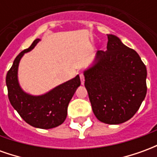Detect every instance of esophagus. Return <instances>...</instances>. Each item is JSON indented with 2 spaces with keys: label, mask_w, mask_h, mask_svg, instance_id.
Wrapping results in <instances>:
<instances>
[{
  "label": "esophagus",
  "mask_w": 157,
  "mask_h": 157,
  "mask_svg": "<svg viewBox=\"0 0 157 157\" xmlns=\"http://www.w3.org/2000/svg\"><path fill=\"white\" fill-rule=\"evenodd\" d=\"M80 78H81V83H82V85H84V83H85V76H84L83 73L80 74Z\"/></svg>",
  "instance_id": "obj_1"
}]
</instances>
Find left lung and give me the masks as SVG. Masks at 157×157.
I'll list each match as a JSON object with an SVG mask.
<instances>
[{"label": "left lung", "mask_w": 157, "mask_h": 157, "mask_svg": "<svg viewBox=\"0 0 157 157\" xmlns=\"http://www.w3.org/2000/svg\"><path fill=\"white\" fill-rule=\"evenodd\" d=\"M84 75L92 111L105 124L128 121L146 95L145 64L137 52L112 34L108 35L107 50L98 51L95 64Z\"/></svg>", "instance_id": "left-lung-1"}]
</instances>
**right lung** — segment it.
Wrapping results in <instances>:
<instances>
[{
	"mask_svg": "<svg viewBox=\"0 0 157 157\" xmlns=\"http://www.w3.org/2000/svg\"><path fill=\"white\" fill-rule=\"evenodd\" d=\"M39 39H35L29 48L16 57L13 65L6 74V82L8 98L19 115L29 124L39 128H52L60 125L67 116V108L75 90L81 85L79 75L58 86L42 96H31L22 91L17 81V68L24 53L34 48Z\"/></svg>",
	"mask_w": 157,
	"mask_h": 157,
	"instance_id": "add662e5",
	"label": "right lung"
}]
</instances>
